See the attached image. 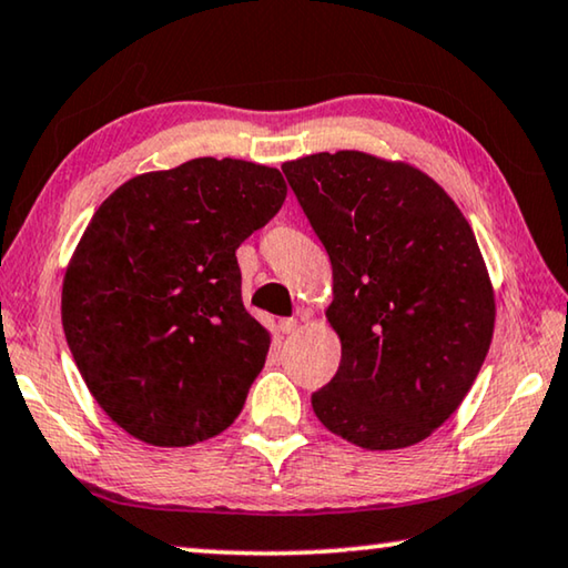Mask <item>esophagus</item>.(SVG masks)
I'll use <instances>...</instances> for the list:
<instances>
[{
    "instance_id": "esophagus-1",
    "label": "esophagus",
    "mask_w": 568,
    "mask_h": 568,
    "mask_svg": "<svg viewBox=\"0 0 568 568\" xmlns=\"http://www.w3.org/2000/svg\"><path fill=\"white\" fill-rule=\"evenodd\" d=\"M278 329H282L284 335H294L296 329H300V320H294V317H286V320L278 322Z\"/></svg>"
}]
</instances>
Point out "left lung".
<instances>
[{"mask_svg":"<svg viewBox=\"0 0 568 568\" xmlns=\"http://www.w3.org/2000/svg\"><path fill=\"white\" fill-rule=\"evenodd\" d=\"M282 170L333 264L325 314L343 357L314 414L355 447H412L457 412L490 351L495 292L475 233L406 162L343 150Z\"/></svg>","mask_w":568,"mask_h":568,"instance_id":"8db88e82","label":"left lung"}]
</instances>
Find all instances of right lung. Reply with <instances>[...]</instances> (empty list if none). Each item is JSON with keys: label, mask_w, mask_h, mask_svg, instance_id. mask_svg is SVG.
I'll return each instance as SVG.
<instances>
[{"label": "right lung", "mask_w": 568, "mask_h": 568, "mask_svg": "<svg viewBox=\"0 0 568 568\" xmlns=\"http://www.w3.org/2000/svg\"><path fill=\"white\" fill-rule=\"evenodd\" d=\"M284 197L274 168L197 156L136 174L93 213L60 314L95 404L134 439L190 447L241 414L272 335L243 307L235 248Z\"/></svg>", "instance_id": "add662e5"}]
</instances>
